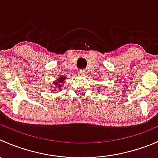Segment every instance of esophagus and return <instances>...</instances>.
<instances>
[{
	"instance_id": "1",
	"label": "esophagus",
	"mask_w": 158,
	"mask_h": 158,
	"mask_svg": "<svg viewBox=\"0 0 158 158\" xmlns=\"http://www.w3.org/2000/svg\"><path fill=\"white\" fill-rule=\"evenodd\" d=\"M78 73L79 74H85V73H86V71H85V69H79V71H78Z\"/></svg>"
}]
</instances>
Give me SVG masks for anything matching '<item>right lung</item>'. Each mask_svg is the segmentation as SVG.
Returning a JSON list of instances; mask_svg holds the SVG:
<instances>
[{
  "mask_svg": "<svg viewBox=\"0 0 158 158\" xmlns=\"http://www.w3.org/2000/svg\"><path fill=\"white\" fill-rule=\"evenodd\" d=\"M65 79H66V77H65V76H61V77H59V80H58V82H54V84L56 85L55 86H56V88L60 89L61 86H62V84L63 83V81L65 80Z\"/></svg>",
  "mask_w": 158,
  "mask_h": 158,
  "instance_id": "add662e5",
  "label": "right lung"
}]
</instances>
